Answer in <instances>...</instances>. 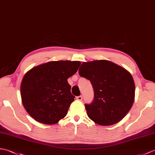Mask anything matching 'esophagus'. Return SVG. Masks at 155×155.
Segmentation results:
<instances>
[{
    "label": "esophagus",
    "mask_w": 155,
    "mask_h": 155,
    "mask_svg": "<svg viewBox=\"0 0 155 155\" xmlns=\"http://www.w3.org/2000/svg\"><path fill=\"white\" fill-rule=\"evenodd\" d=\"M77 99L78 100H79V101H82V96H77Z\"/></svg>",
    "instance_id": "obj_1"
}]
</instances>
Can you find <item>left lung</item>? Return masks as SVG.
<instances>
[{"mask_svg":"<svg viewBox=\"0 0 155 155\" xmlns=\"http://www.w3.org/2000/svg\"><path fill=\"white\" fill-rule=\"evenodd\" d=\"M78 73L91 81L94 98L85 104L88 117L100 125L120 121L134 102L135 86L132 75L124 68L107 60L83 62Z\"/></svg>","mask_w":155,"mask_h":155,"instance_id":"obj_1","label":"left lung"}]
</instances>
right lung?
Here are the masks:
<instances>
[{"label": "right lung", "mask_w": 155, "mask_h": 155, "mask_svg": "<svg viewBox=\"0 0 155 155\" xmlns=\"http://www.w3.org/2000/svg\"><path fill=\"white\" fill-rule=\"evenodd\" d=\"M81 64L80 61H50L25 74L20 94L31 117L39 123L53 125L66 116L74 100L67 79L77 73Z\"/></svg>", "instance_id": "obj_1"}]
</instances>
